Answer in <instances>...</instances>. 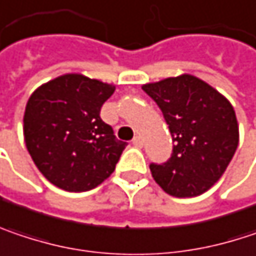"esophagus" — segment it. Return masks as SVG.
Segmentation results:
<instances>
[{
    "mask_svg": "<svg viewBox=\"0 0 256 256\" xmlns=\"http://www.w3.org/2000/svg\"><path fill=\"white\" fill-rule=\"evenodd\" d=\"M132 144H133V146H136V148H142V146H144V139H142L140 136H134L133 140H132Z\"/></svg>",
    "mask_w": 256,
    "mask_h": 256,
    "instance_id": "esophagus-1",
    "label": "esophagus"
}]
</instances>
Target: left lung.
I'll use <instances>...</instances> for the list:
<instances>
[{"mask_svg":"<svg viewBox=\"0 0 256 256\" xmlns=\"http://www.w3.org/2000/svg\"><path fill=\"white\" fill-rule=\"evenodd\" d=\"M142 89L162 111L174 144L166 162L150 166L154 180L172 196L206 192L226 172L239 144L232 104L190 74L146 83Z\"/></svg>","mask_w":256,"mask_h":256,"instance_id":"left-lung-1","label":"left lung"}]
</instances>
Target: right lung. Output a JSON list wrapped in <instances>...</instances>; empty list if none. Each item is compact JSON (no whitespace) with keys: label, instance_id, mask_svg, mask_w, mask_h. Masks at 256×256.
<instances>
[{"label":"right lung","instance_id":"right-lung-1","mask_svg":"<svg viewBox=\"0 0 256 256\" xmlns=\"http://www.w3.org/2000/svg\"><path fill=\"white\" fill-rule=\"evenodd\" d=\"M114 89L82 74H64L30 95L23 118L26 148L60 189L90 190L116 170L128 144L100 116Z\"/></svg>","mask_w":256,"mask_h":256}]
</instances>
